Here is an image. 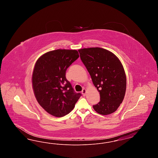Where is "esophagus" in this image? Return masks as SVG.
<instances>
[{"mask_svg":"<svg viewBox=\"0 0 158 158\" xmlns=\"http://www.w3.org/2000/svg\"><path fill=\"white\" fill-rule=\"evenodd\" d=\"M86 93V90L85 89H83L82 90V94L83 95L85 96Z\"/></svg>","mask_w":158,"mask_h":158,"instance_id":"1","label":"esophagus"}]
</instances>
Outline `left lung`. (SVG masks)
Masks as SVG:
<instances>
[{"instance_id":"1","label":"left lung","mask_w":158,"mask_h":158,"mask_svg":"<svg viewBox=\"0 0 158 158\" xmlns=\"http://www.w3.org/2000/svg\"><path fill=\"white\" fill-rule=\"evenodd\" d=\"M92 82L100 94V101L93 105L101 115L115 112L122 103L126 90V76L118 57L99 47L78 50Z\"/></svg>"}]
</instances>
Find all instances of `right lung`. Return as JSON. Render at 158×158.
Returning a JSON list of instances; mask_svg holds the SVG:
<instances>
[{"instance_id":"1","label":"right lung","mask_w":158,"mask_h":158,"mask_svg":"<svg viewBox=\"0 0 158 158\" xmlns=\"http://www.w3.org/2000/svg\"><path fill=\"white\" fill-rule=\"evenodd\" d=\"M79 57L76 50H56L38 59L32 82L38 102L50 114L61 117L74 108L81 97L66 77V70Z\"/></svg>"}]
</instances>
